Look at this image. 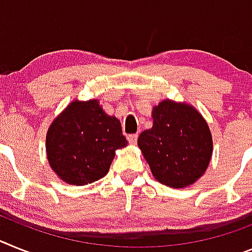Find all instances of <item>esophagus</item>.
I'll return each instance as SVG.
<instances>
[{"instance_id": "obj_1", "label": "esophagus", "mask_w": 252, "mask_h": 252, "mask_svg": "<svg viewBox=\"0 0 252 252\" xmlns=\"http://www.w3.org/2000/svg\"><path fill=\"white\" fill-rule=\"evenodd\" d=\"M137 138H138V136H137V134H129V136H128V141H129L130 145H136Z\"/></svg>"}]
</instances>
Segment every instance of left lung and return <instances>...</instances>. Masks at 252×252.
Masks as SVG:
<instances>
[{
  "mask_svg": "<svg viewBox=\"0 0 252 252\" xmlns=\"http://www.w3.org/2000/svg\"><path fill=\"white\" fill-rule=\"evenodd\" d=\"M152 119V128L143 130L137 142L152 175L172 188L193 185L213 154L208 123L193 106L172 100L154 107Z\"/></svg>",
  "mask_w": 252,
  "mask_h": 252,
  "instance_id": "obj_1",
  "label": "left lung"
}]
</instances>
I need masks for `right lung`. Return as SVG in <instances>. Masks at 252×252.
I'll return each instance as SVG.
<instances>
[{"label": "right lung", "mask_w": 252, "mask_h": 252, "mask_svg": "<svg viewBox=\"0 0 252 252\" xmlns=\"http://www.w3.org/2000/svg\"><path fill=\"white\" fill-rule=\"evenodd\" d=\"M122 124L97 100L73 101L52 122L46 136L51 168L60 179L84 186L103 178L115 150L126 147Z\"/></svg>", "instance_id": "add662e5"}]
</instances>
